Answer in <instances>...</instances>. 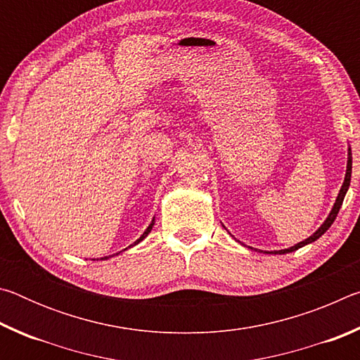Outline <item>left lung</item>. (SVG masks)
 Segmentation results:
<instances>
[{
  "label": "left lung",
  "instance_id": "obj_1",
  "mask_svg": "<svg viewBox=\"0 0 360 360\" xmlns=\"http://www.w3.org/2000/svg\"><path fill=\"white\" fill-rule=\"evenodd\" d=\"M351 169H352V155H351V149H349V154H348V169H346L345 182H343V186H341V188H340V193H338V197H337V202H335L333 208H332V211H330V214H328V217L326 219V222L322 224L321 227H319V230L316 231V233H313L311 236H309V238H307V240L302 241V243H298V245L292 246V248H289V249H284V251H275V254H285V252L297 251L298 248H302V246H304V245H308V243H313V241H316V240L319 238V236H322V235L326 233V231L328 230V227H330V225L333 224L335 219H337V214H338V211H340V208H341V205H343V200H345L346 191H348L349 182H351Z\"/></svg>",
  "mask_w": 360,
  "mask_h": 360
}]
</instances>
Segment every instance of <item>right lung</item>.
I'll use <instances>...</instances> for the list:
<instances>
[{
	"label": "right lung",
	"instance_id": "obj_1",
	"mask_svg": "<svg viewBox=\"0 0 360 360\" xmlns=\"http://www.w3.org/2000/svg\"><path fill=\"white\" fill-rule=\"evenodd\" d=\"M152 225H154V222H152V224L149 225V227H148V229H146V231H144V233H143L141 236H139V238H138V240L135 241V245H138V243H139V241H143V240L146 238V236H148V235H149V231L152 230Z\"/></svg>",
	"mask_w": 360,
	"mask_h": 360
}]
</instances>
